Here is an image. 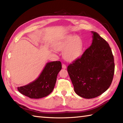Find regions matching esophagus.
<instances>
[{"mask_svg":"<svg viewBox=\"0 0 123 123\" xmlns=\"http://www.w3.org/2000/svg\"><path fill=\"white\" fill-rule=\"evenodd\" d=\"M62 68L63 69H66L67 68V66H66V64H62Z\"/></svg>","mask_w":123,"mask_h":123,"instance_id":"esophagus-1","label":"esophagus"}]
</instances>
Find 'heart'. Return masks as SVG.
<instances>
[{
  "label": "heart",
  "mask_w": 123,
  "mask_h": 123,
  "mask_svg": "<svg viewBox=\"0 0 123 123\" xmlns=\"http://www.w3.org/2000/svg\"><path fill=\"white\" fill-rule=\"evenodd\" d=\"M53 46L55 50H63L64 59L67 61H72L81 55L83 43L79 36L67 35L56 41Z\"/></svg>",
  "instance_id": "1"
}]
</instances>
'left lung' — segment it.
<instances>
[{"mask_svg": "<svg viewBox=\"0 0 123 123\" xmlns=\"http://www.w3.org/2000/svg\"><path fill=\"white\" fill-rule=\"evenodd\" d=\"M92 42L67 70L75 92L82 98L97 97L110 87L115 71L114 56L108 43L93 32Z\"/></svg>", "mask_w": 123, "mask_h": 123, "instance_id": "8db88e82", "label": "left lung"}]
</instances>
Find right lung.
<instances>
[{
	"label": "right lung",
	"mask_w": 123,
	"mask_h": 123,
	"mask_svg": "<svg viewBox=\"0 0 123 123\" xmlns=\"http://www.w3.org/2000/svg\"><path fill=\"white\" fill-rule=\"evenodd\" d=\"M61 69L60 61L47 63L37 79L27 85L18 87L17 89L30 98L38 99L48 96L53 90L57 74Z\"/></svg>",
	"instance_id": "1"
}]
</instances>
